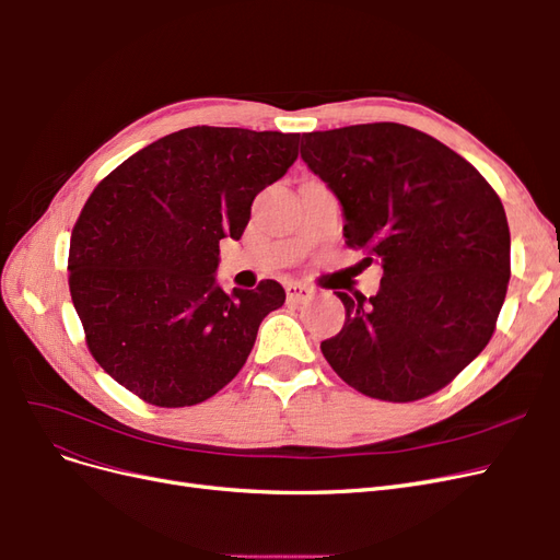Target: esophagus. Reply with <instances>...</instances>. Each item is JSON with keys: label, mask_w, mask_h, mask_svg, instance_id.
Returning <instances> with one entry per match:
<instances>
[{"label": "esophagus", "mask_w": 560, "mask_h": 560, "mask_svg": "<svg viewBox=\"0 0 560 560\" xmlns=\"http://www.w3.org/2000/svg\"><path fill=\"white\" fill-rule=\"evenodd\" d=\"M311 296H313L311 287L301 284V282H290V284H287V301L306 303V301H311Z\"/></svg>", "instance_id": "obj_1"}]
</instances>
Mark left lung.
<instances>
[{
    "label": "left lung",
    "instance_id": "left-lung-1",
    "mask_svg": "<svg viewBox=\"0 0 560 560\" xmlns=\"http://www.w3.org/2000/svg\"><path fill=\"white\" fill-rule=\"evenodd\" d=\"M301 159L341 202L346 243L383 268L376 296L338 292L346 322L322 354L374 399L436 393L495 331L512 247L498 194L453 149L401 124L303 132Z\"/></svg>",
    "mask_w": 560,
    "mask_h": 560
}]
</instances>
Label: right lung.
Masks as SVG:
<instances>
[{"label":"right lung","mask_w":560,"mask_h":560,"mask_svg":"<svg viewBox=\"0 0 560 560\" xmlns=\"http://www.w3.org/2000/svg\"><path fill=\"white\" fill-rule=\"evenodd\" d=\"M299 156V132L194 126L140 149L83 206L70 292L95 362L149 404L194 406L243 369L276 280L226 294L219 241L241 235L252 200Z\"/></svg>","instance_id":"obj_1"}]
</instances>
